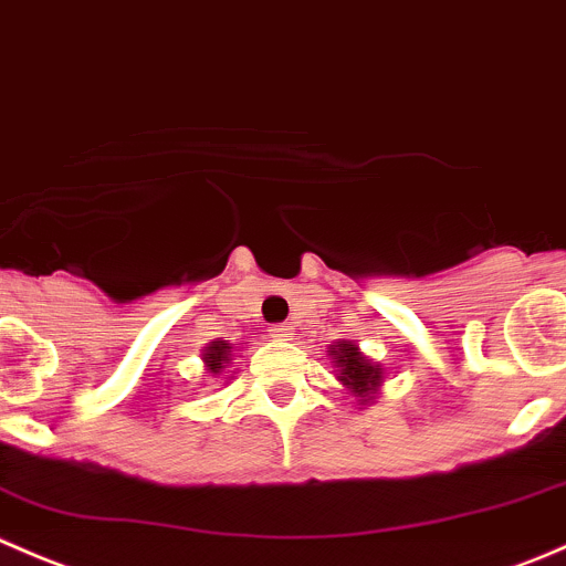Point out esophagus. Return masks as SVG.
I'll use <instances>...</instances> for the list:
<instances>
[{
  "mask_svg": "<svg viewBox=\"0 0 566 566\" xmlns=\"http://www.w3.org/2000/svg\"><path fill=\"white\" fill-rule=\"evenodd\" d=\"M270 338L281 340V344H285V340H294V327H289V324H272Z\"/></svg>",
  "mask_w": 566,
  "mask_h": 566,
  "instance_id": "34e87169",
  "label": "esophagus"
}]
</instances>
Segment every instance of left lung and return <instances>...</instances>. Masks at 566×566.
Here are the masks:
<instances>
[{
    "instance_id": "8db88e82",
    "label": "left lung",
    "mask_w": 566,
    "mask_h": 566,
    "mask_svg": "<svg viewBox=\"0 0 566 566\" xmlns=\"http://www.w3.org/2000/svg\"><path fill=\"white\" fill-rule=\"evenodd\" d=\"M327 355L333 360L335 379L349 396H355L357 407L366 410L379 399L385 385L382 363H374L371 357L363 355L355 340L338 338L327 346Z\"/></svg>"
}]
</instances>
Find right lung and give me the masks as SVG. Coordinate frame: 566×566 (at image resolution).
I'll return each instance as SVG.
<instances>
[{
  "label": "right lung",
  "mask_w": 566,
  "mask_h": 566,
  "mask_svg": "<svg viewBox=\"0 0 566 566\" xmlns=\"http://www.w3.org/2000/svg\"><path fill=\"white\" fill-rule=\"evenodd\" d=\"M200 360H203V371L209 377H222V374H228V366L233 360V344H228L222 338L209 340L203 346V352H200Z\"/></svg>",
  "instance_id": "1"
}]
</instances>
